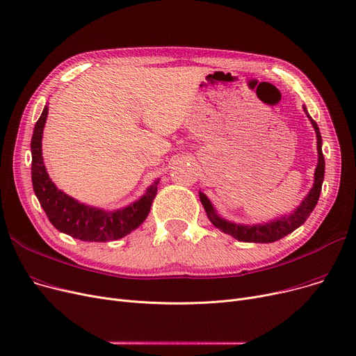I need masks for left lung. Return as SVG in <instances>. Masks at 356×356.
<instances>
[{"label":"left lung","instance_id":"1","mask_svg":"<svg viewBox=\"0 0 356 356\" xmlns=\"http://www.w3.org/2000/svg\"><path fill=\"white\" fill-rule=\"evenodd\" d=\"M303 109L314 128L316 138H317V165L314 168V181H313V188L310 189V192L306 195V197L302 200V203L298 204L294 211H291V213L278 216V218L271 219L264 223H255V225H244V223H235V222L223 219L222 216L218 215L216 209L213 208V204L208 199V196L203 192H199V199L203 204V208H204V211H207L209 220L218 229H220L222 232H225L242 242L270 244V242H275L278 239H282L286 235L296 231L298 227H302L305 220L310 216V213L313 212L314 207L317 204V200H319L321 192H322V183H323V177H325V157L322 153V136H321L319 127H317L314 120L309 115V112L305 105H303Z\"/></svg>","mask_w":356,"mask_h":356}]
</instances>
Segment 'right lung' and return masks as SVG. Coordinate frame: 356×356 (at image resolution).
<instances>
[{"label":"right lung","instance_id":"obj_1","mask_svg":"<svg viewBox=\"0 0 356 356\" xmlns=\"http://www.w3.org/2000/svg\"><path fill=\"white\" fill-rule=\"evenodd\" d=\"M49 114V106L43 108L39 121L34 125L31 137V181L34 193L39 199L51 225L60 232L88 242H108L120 239L136 231L145 220L152 203L157 195L160 179L149 184L145 193L128 207L105 211L89 207L66 195L49 177L43 161L42 140Z\"/></svg>","mask_w":356,"mask_h":356}]
</instances>
